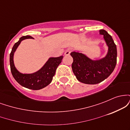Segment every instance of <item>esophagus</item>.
Masks as SVG:
<instances>
[{
    "mask_svg": "<svg viewBox=\"0 0 130 130\" xmlns=\"http://www.w3.org/2000/svg\"><path fill=\"white\" fill-rule=\"evenodd\" d=\"M71 51V50H70V49H68V50L65 51V53H64V55H65V56H68V55H70Z\"/></svg>",
    "mask_w": 130,
    "mask_h": 130,
    "instance_id": "obj_1",
    "label": "esophagus"
}]
</instances>
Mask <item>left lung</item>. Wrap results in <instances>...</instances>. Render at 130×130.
Returning a JSON list of instances; mask_svg holds the SVG:
<instances>
[{"label": "left lung", "instance_id": "8db88e82", "mask_svg": "<svg viewBox=\"0 0 130 130\" xmlns=\"http://www.w3.org/2000/svg\"><path fill=\"white\" fill-rule=\"evenodd\" d=\"M100 35H103L108 52L104 57L93 60L79 51L71 52L73 59L72 70L76 79L80 83L87 84H96L110 76L117 63V47L112 38L106 30H99Z\"/></svg>", "mask_w": 130, "mask_h": 130}]
</instances>
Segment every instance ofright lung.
Segmentation results:
<instances>
[{
	"instance_id": "1",
	"label": "right lung",
	"mask_w": 130,
	"mask_h": 130,
	"mask_svg": "<svg viewBox=\"0 0 130 130\" xmlns=\"http://www.w3.org/2000/svg\"><path fill=\"white\" fill-rule=\"evenodd\" d=\"M29 38H33L29 35L21 37L19 41L14 44L10 54V69L14 79L21 86L32 90H40L48 86L51 83L57 68L62 62L63 56L58 57H50L44 65L35 73H22L19 72L14 65V54L22 40Z\"/></svg>"
}]
</instances>
